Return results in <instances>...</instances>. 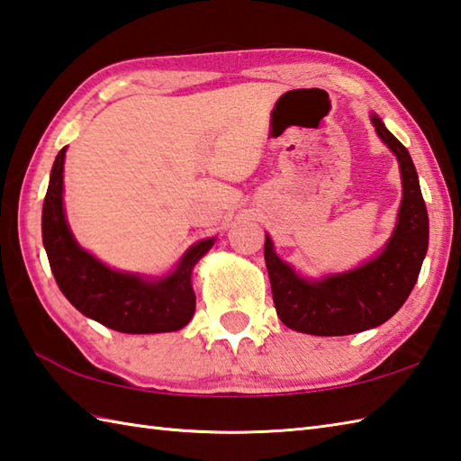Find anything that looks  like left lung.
I'll use <instances>...</instances> for the list:
<instances>
[{"label":"left lung","mask_w":461,"mask_h":461,"mask_svg":"<svg viewBox=\"0 0 461 461\" xmlns=\"http://www.w3.org/2000/svg\"><path fill=\"white\" fill-rule=\"evenodd\" d=\"M375 133L400 161L402 204L398 224L380 257L344 275L316 283L300 278L265 240V260L276 314L288 328L314 336H346L375 328L392 318L414 288L428 252L429 222L416 167L408 149L372 115Z\"/></svg>","instance_id":"obj_1"}]
</instances>
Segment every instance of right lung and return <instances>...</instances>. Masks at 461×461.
Listing matches in <instances>:
<instances>
[{"label":"right lung","instance_id":"right-lung-1","mask_svg":"<svg viewBox=\"0 0 461 461\" xmlns=\"http://www.w3.org/2000/svg\"><path fill=\"white\" fill-rule=\"evenodd\" d=\"M55 157L47 186L41 234L50 267L65 298L93 321L125 334L175 332L189 324L194 314L191 272L206 255L214 239L196 242L186 250L173 275L145 280L137 275L107 268L75 242L63 214V158Z\"/></svg>","mask_w":461,"mask_h":461}]
</instances>
